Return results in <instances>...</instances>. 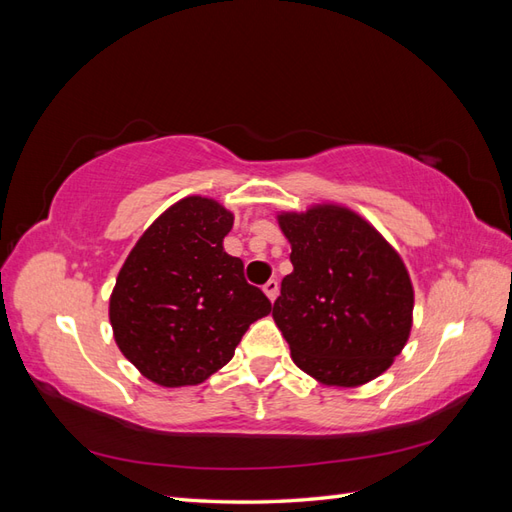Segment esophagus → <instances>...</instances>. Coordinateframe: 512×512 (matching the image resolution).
I'll return each mask as SVG.
<instances>
[{"label": "esophagus", "mask_w": 512, "mask_h": 512, "mask_svg": "<svg viewBox=\"0 0 512 512\" xmlns=\"http://www.w3.org/2000/svg\"><path fill=\"white\" fill-rule=\"evenodd\" d=\"M264 292H266V296H268L270 301H275L277 294H279V281H277V279H270V281L264 285Z\"/></svg>", "instance_id": "1"}]
</instances>
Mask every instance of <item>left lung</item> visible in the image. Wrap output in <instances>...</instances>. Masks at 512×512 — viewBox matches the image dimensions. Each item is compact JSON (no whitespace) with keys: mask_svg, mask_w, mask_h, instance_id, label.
<instances>
[{"mask_svg":"<svg viewBox=\"0 0 512 512\" xmlns=\"http://www.w3.org/2000/svg\"><path fill=\"white\" fill-rule=\"evenodd\" d=\"M292 275L272 316L294 364L323 384L360 386L382 375L412 327V283L371 224L340 207L283 213Z\"/></svg>","mask_w":512,"mask_h":512,"instance_id":"obj_1","label":"left lung"}]
</instances>
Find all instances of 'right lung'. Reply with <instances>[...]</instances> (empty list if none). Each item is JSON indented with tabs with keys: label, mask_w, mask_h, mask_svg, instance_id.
<instances>
[{
	"label": "right lung",
	"mask_w": 512,
	"mask_h": 512,
	"mask_svg": "<svg viewBox=\"0 0 512 512\" xmlns=\"http://www.w3.org/2000/svg\"><path fill=\"white\" fill-rule=\"evenodd\" d=\"M233 216L189 196L150 224L111 294L115 342L159 386L200 384L227 364L246 329L270 314L268 296L224 253Z\"/></svg>",
	"instance_id": "right-lung-1"
}]
</instances>
